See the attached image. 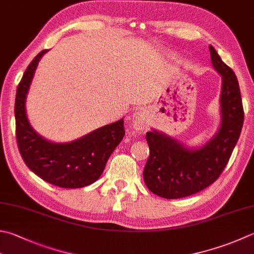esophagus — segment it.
I'll return each instance as SVG.
<instances>
[{
    "mask_svg": "<svg viewBox=\"0 0 254 254\" xmlns=\"http://www.w3.org/2000/svg\"><path fill=\"white\" fill-rule=\"evenodd\" d=\"M132 123L133 127L136 131H144L147 127V113L145 110H137L133 113L132 116Z\"/></svg>",
    "mask_w": 254,
    "mask_h": 254,
    "instance_id": "1",
    "label": "esophagus"
}]
</instances>
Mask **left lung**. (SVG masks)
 Returning a JSON list of instances; mask_svg holds the SVG:
<instances>
[{"mask_svg": "<svg viewBox=\"0 0 254 254\" xmlns=\"http://www.w3.org/2000/svg\"><path fill=\"white\" fill-rule=\"evenodd\" d=\"M213 68L222 77L221 124L216 135L199 148H188L175 138L153 130L146 133L150 157L143 171L144 183L155 195L176 199L205 190L225 170L243 126L239 83L230 67L209 46Z\"/></svg>", "mask_w": 254, "mask_h": 254, "instance_id": "left-lung-1", "label": "left lung"}]
</instances>
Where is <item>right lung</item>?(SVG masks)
I'll list each match as a JSON object with an SVG mask.
<instances>
[{"mask_svg":"<svg viewBox=\"0 0 254 254\" xmlns=\"http://www.w3.org/2000/svg\"><path fill=\"white\" fill-rule=\"evenodd\" d=\"M47 52L42 51L33 59L18 83L14 109L18 150L29 170L45 182L63 188L88 186L101 176L108 158L122 141L123 119L68 143L47 141L35 132L25 102L37 64Z\"/></svg>","mask_w":254,"mask_h":254,"instance_id":"obj_1","label":"right lung"}]
</instances>
